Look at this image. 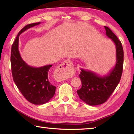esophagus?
<instances>
[{
    "label": "esophagus",
    "mask_w": 134,
    "mask_h": 134,
    "mask_svg": "<svg viewBox=\"0 0 134 134\" xmlns=\"http://www.w3.org/2000/svg\"><path fill=\"white\" fill-rule=\"evenodd\" d=\"M74 74V70L72 67V63L71 60H66L63 62L58 67L56 72L57 76L60 80L71 77Z\"/></svg>",
    "instance_id": "esophagus-1"
}]
</instances>
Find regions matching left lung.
I'll use <instances>...</instances> for the list:
<instances>
[{"label":"left lung","instance_id":"1","mask_svg":"<svg viewBox=\"0 0 134 134\" xmlns=\"http://www.w3.org/2000/svg\"><path fill=\"white\" fill-rule=\"evenodd\" d=\"M106 34L116 45V62L108 75L100 76L95 72L81 69L79 74L81 87L77 90L79 97L91 106L101 105L109 99L121 80L124 64V50L121 42L111 31L105 26Z\"/></svg>","mask_w":134,"mask_h":134}]
</instances>
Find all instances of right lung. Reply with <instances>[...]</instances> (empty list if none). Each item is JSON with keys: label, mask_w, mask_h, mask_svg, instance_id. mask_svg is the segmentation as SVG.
Here are the masks:
<instances>
[{"label": "right lung", "mask_w": 134, "mask_h": 134, "mask_svg": "<svg viewBox=\"0 0 134 134\" xmlns=\"http://www.w3.org/2000/svg\"><path fill=\"white\" fill-rule=\"evenodd\" d=\"M40 24L41 22L28 24L19 31L12 45L10 55L13 81L25 98L34 105L48 102L54 96L56 89L50 83L48 76L52 65L38 68L29 66L22 60L18 49L21 34Z\"/></svg>", "instance_id": "1"}]
</instances>
